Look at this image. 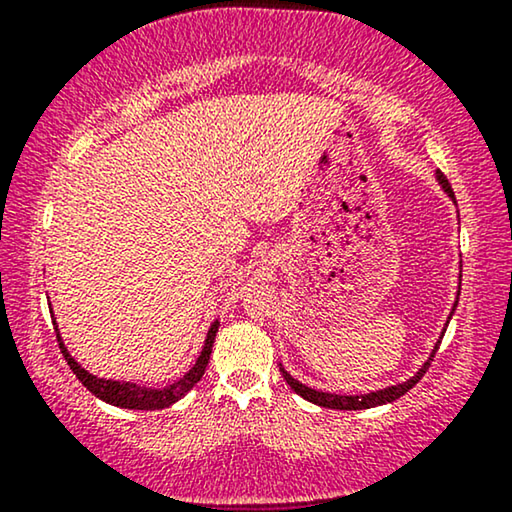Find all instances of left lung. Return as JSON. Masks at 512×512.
Here are the masks:
<instances>
[{"label":"left lung","instance_id":"left-lung-1","mask_svg":"<svg viewBox=\"0 0 512 512\" xmlns=\"http://www.w3.org/2000/svg\"><path fill=\"white\" fill-rule=\"evenodd\" d=\"M436 181L440 184V188H443V191L454 200L452 186L447 184L445 174L440 172V170L436 172ZM454 202H457V200H454ZM459 293H461V282H459V289H457V298H454V305H452V310H450V317H447V321H445V328H447V324H450L454 310H457V305H459ZM445 328H443V333H440V338H438L436 345H433L429 359H426V361L422 363V368H419L415 375L408 377V380H405V382H396V384H389V387H384V389L370 391V394H359V396L328 394V391H317V389L307 387V384H303V382H298L296 377H291L289 370H284L282 363H279V370H282V377L286 380V384H289V387H291L293 391H296L298 396H303L305 401L319 405V408H331V410H368V408H377V405L394 403L396 398H401L403 394H408V391H410L412 387H415V384H417L419 380H422L424 373H426V370H429V366H431L433 356H436V352H438L440 340H443V335H445Z\"/></svg>","mask_w":512,"mask_h":512}]
</instances>
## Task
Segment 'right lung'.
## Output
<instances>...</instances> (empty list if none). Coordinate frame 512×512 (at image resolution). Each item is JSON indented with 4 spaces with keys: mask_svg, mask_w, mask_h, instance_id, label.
<instances>
[{
    "mask_svg": "<svg viewBox=\"0 0 512 512\" xmlns=\"http://www.w3.org/2000/svg\"><path fill=\"white\" fill-rule=\"evenodd\" d=\"M55 324V321H53ZM216 331H219V319L209 326L205 345H202V352L198 356V361L193 363V368L188 370L184 377H179L177 382H172L170 387L156 389V387H142L137 382H121V380H107V377H97L93 373H88L86 368H81V363L69 354V349L62 342L60 328H55V335H58L60 342V352L65 356V361L69 363V368L74 370V375L79 377L83 387H86L90 394L100 398V401L116 405V408H125V410H163L170 408L172 403H177L179 398H184L188 391H191L195 384L200 382V377L205 375V368L209 363V354H212V345L216 338Z\"/></svg>",
    "mask_w": 512,
    "mask_h": 512,
    "instance_id": "obj_1",
    "label": "right lung"
}]
</instances>
